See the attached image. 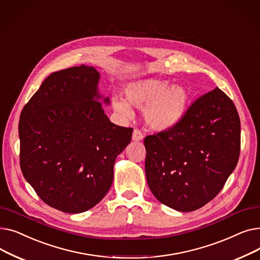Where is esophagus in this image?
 Listing matches in <instances>:
<instances>
[{
  "mask_svg": "<svg viewBox=\"0 0 260 260\" xmlns=\"http://www.w3.org/2000/svg\"><path fill=\"white\" fill-rule=\"evenodd\" d=\"M143 138H144V136L139 129H134L133 141H142Z\"/></svg>",
  "mask_w": 260,
  "mask_h": 260,
  "instance_id": "34e87169",
  "label": "esophagus"
}]
</instances>
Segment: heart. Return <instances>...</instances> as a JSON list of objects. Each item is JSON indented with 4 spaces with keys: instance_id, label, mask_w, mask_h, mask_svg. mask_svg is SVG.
<instances>
[{
    "instance_id": "heart-1",
    "label": "heart",
    "mask_w": 260,
    "mask_h": 260,
    "mask_svg": "<svg viewBox=\"0 0 260 260\" xmlns=\"http://www.w3.org/2000/svg\"><path fill=\"white\" fill-rule=\"evenodd\" d=\"M127 102L118 95L112 99L114 111L122 118H131V105L143 108L142 117L146 126L165 132L173 128L183 119L190 100L185 85L173 84L167 80L147 78L128 83L124 89Z\"/></svg>"
}]
</instances>
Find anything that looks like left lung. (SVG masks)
Segmentation results:
<instances>
[{
	"instance_id": "obj_1",
	"label": "left lung",
	"mask_w": 260,
	"mask_h": 260,
	"mask_svg": "<svg viewBox=\"0 0 260 260\" xmlns=\"http://www.w3.org/2000/svg\"><path fill=\"white\" fill-rule=\"evenodd\" d=\"M145 175L167 207L192 212L211 201L235 170L240 152L236 107L218 87L203 94L169 131L147 136Z\"/></svg>"
}]
</instances>
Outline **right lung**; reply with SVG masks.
<instances>
[{"instance_id": "obj_1", "label": "right lung", "mask_w": 260, "mask_h": 260, "mask_svg": "<svg viewBox=\"0 0 260 260\" xmlns=\"http://www.w3.org/2000/svg\"><path fill=\"white\" fill-rule=\"evenodd\" d=\"M93 66L52 73L20 117V163L24 178L49 207L83 213L98 204L114 179L116 158L133 128L114 124L99 91ZM102 102L100 103V101Z\"/></svg>"}]
</instances>
